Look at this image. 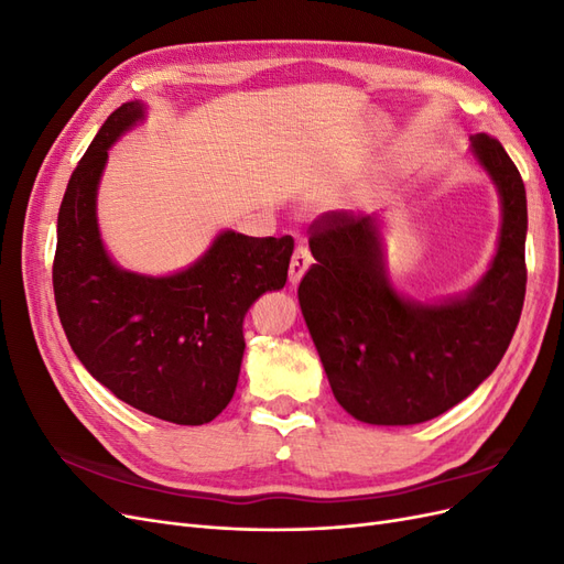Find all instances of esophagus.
I'll return each instance as SVG.
<instances>
[{"mask_svg": "<svg viewBox=\"0 0 564 564\" xmlns=\"http://www.w3.org/2000/svg\"><path fill=\"white\" fill-rule=\"evenodd\" d=\"M313 263V256L308 251V247H296L294 256H292V263H289V284L296 286L301 282V278L305 275V270L311 268Z\"/></svg>", "mask_w": 564, "mask_h": 564, "instance_id": "obj_1", "label": "esophagus"}]
</instances>
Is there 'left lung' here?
Segmentation results:
<instances>
[{
	"instance_id": "left-lung-1",
	"label": "left lung",
	"mask_w": 564,
	"mask_h": 564,
	"mask_svg": "<svg viewBox=\"0 0 564 564\" xmlns=\"http://www.w3.org/2000/svg\"><path fill=\"white\" fill-rule=\"evenodd\" d=\"M475 162L497 185V253L470 292L414 301L390 282L379 216L327 212L311 226L313 268L299 303L336 402L371 425L431 421L497 369L524 303L527 195L518 166L487 133Z\"/></svg>"
}]
</instances>
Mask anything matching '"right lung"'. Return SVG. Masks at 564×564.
I'll use <instances>...</instances> for the list:
<instances>
[{"mask_svg":"<svg viewBox=\"0 0 564 564\" xmlns=\"http://www.w3.org/2000/svg\"><path fill=\"white\" fill-rule=\"evenodd\" d=\"M143 119L141 100L119 106L65 187L56 308L79 362L115 398L162 421L202 425L232 400L245 315L256 299L284 286L294 240L224 230L195 263L172 275L119 268L100 240L96 195L108 150Z\"/></svg>","mask_w":564,"mask_h":564,"instance_id":"obj_1","label":"right lung"}]
</instances>
